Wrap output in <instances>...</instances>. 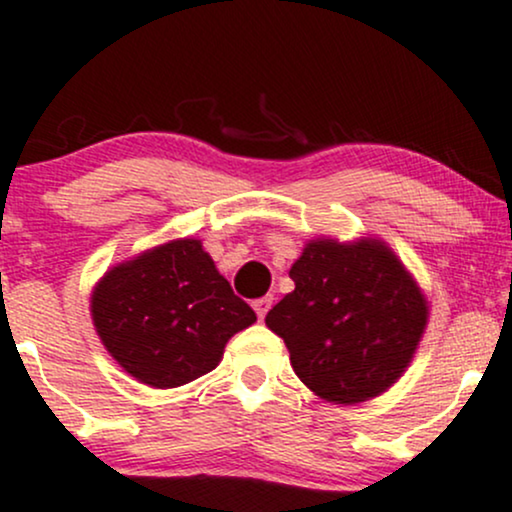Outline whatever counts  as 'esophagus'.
I'll return each instance as SVG.
<instances>
[{"instance_id": "1", "label": "esophagus", "mask_w": 512, "mask_h": 512, "mask_svg": "<svg viewBox=\"0 0 512 512\" xmlns=\"http://www.w3.org/2000/svg\"><path fill=\"white\" fill-rule=\"evenodd\" d=\"M272 301H274L272 296H264V298H257V301L252 303V308H255V313H257V317H260V320H264V315L269 313V308H272Z\"/></svg>"}]
</instances>
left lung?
Listing matches in <instances>:
<instances>
[{
	"instance_id": "left-lung-1",
	"label": "left lung",
	"mask_w": 512,
	"mask_h": 512,
	"mask_svg": "<svg viewBox=\"0 0 512 512\" xmlns=\"http://www.w3.org/2000/svg\"><path fill=\"white\" fill-rule=\"evenodd\" d=\"M296 289L264 322L284 339L301 383L332 404L383 395L402 378L428 325V301L380 238L308 240Z\"/></svg>"
}]
</instances>
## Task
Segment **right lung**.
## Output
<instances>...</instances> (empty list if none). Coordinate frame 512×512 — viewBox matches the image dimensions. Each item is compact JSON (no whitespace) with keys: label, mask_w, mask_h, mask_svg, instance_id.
I'll return each instance as SVG.
<instances>
[{"label":"right lung","mask_w":512,"mask_h":512,"mask_svg":"<svg viewBox=\"0 0 512 512\" xmlns=\"http://www.w3.org/2000/svg\"><path fill=\"white\" fill-rule=\"evenodd\" d=\"M91 320L122 370L168 390L219 366L228 339L257 315L202 240L178 238L110 267L91 291Z\"/></svg>","instance_id":"obj_1"}]
</instances>
